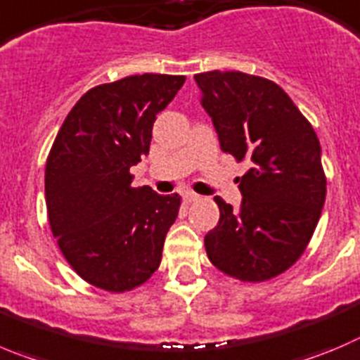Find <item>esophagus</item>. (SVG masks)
I'll return each instance as SVG.
<instances>
[{
    "mask_svg": "<svg viewBox=\"0 0 360 360\" xmlns=\"http://www.w3.org/2000/svg\"><path fill=\"white\" fill-rule=\"evenodd\" d=\"M184 200H186V203H193V201L200 200V194L193 193V191H186L184 193Z\"/></svg>",
    "mask_w": 360,
    "mask_h": 360,
    "instance_id": "esophagus-1",
    "label": "esophagus"
}]
</instances>
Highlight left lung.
<instances>
[{
  "label": "left lung",
  "mask_w": 360,
  "mask_h": 360,
  "mask_svg": "<svg viewBox=\"0 0 360 360\" xmlns=\"http://www.w3.org/2000/svg\"><path fill=\"white\" fill-rule=\"evenodd\" d=\"M221 150L249 164L237 178L238 210L215 196L219 222L205 237L208 259L249 283L288 270L309 244L327 193L316 132L286 91L244 72L194 75Z\"/></svg>",
  "instance_id": "left-lung-1"
}]
</instances>
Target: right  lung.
<instances>
[{"label": "right lung", "mask_w": 360, "mask_h": 360, "mask_svg": "<svg viewBox=\"0 0 360 360\" xmlns=\"http://www.w3.org/2000/svg\"><path fill=\"white\" fill-rule=\"evenodd\" d=\"M184 75H129L88 90L72 108L46 164L51 231L72 269L105 292H129L159 269L178 194L132 187L157 115Z\"/></svg>", "instance_id": "obj_1"}]
</instances>
